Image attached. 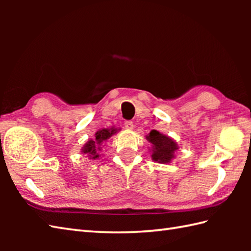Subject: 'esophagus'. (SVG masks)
I'll list each match as a JSON object with an SVG mask.
<instances>
[{
    "label": "esophagus",
    "instance_id": "obj_1",
    "mask_svg": "<svg viewBox=\"0 0 251 251\" xmlns=\"http://www.w3.org/2000/svg\"><path fill=\"white\" fill-rule=\"evenodd\" d=\"M124 125H125V128H126V129H128V130L134 129V123L130 122V121H126V122L124 123Z\"/></svg>",
    "mask_w": 251,
    "mask_h": 251
}]
</instances>
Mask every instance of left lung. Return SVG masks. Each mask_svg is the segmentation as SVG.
<instances>
[{
    "label": "left lung",
    "instance_id": "left-lung-1",
    "mask_svg": "<svg viewBox=\"0 0 251 251\" xmlns=\"http://www.w3.org/2000/svg\"><path fill=\"white\" fill-rule=\"evenodd\" d=\"M147 140L152 145L151 157L154 162L168 164L175 158V152L179 147L173 138L153 129L147 136Z\"/></svg>",
    "mask_w": 251,
    "mask_h": 251
}]
</instances>
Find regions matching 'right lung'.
I'll use <instances>...</instances> for the list:
<instances>
[{"instance_id": "1", "label": "right lung", "mask_w": 251, "mask_h": 251, "mask_svg": "<svg viewBox=\"0 0 251 251\" xmlns=\"http://www.w3.org/2000/svg\"><path fill=\"white\" fill-rule=\"evenodd\" d=\"M120 129L111 127V128H102L99 129L95 134L94 139H89L82 148V153L86 154L89 159H96L99 158L100 151L102 149V145L104 142L108 141L110 138L115 135Z\"/></svg>"}]
</instances>
